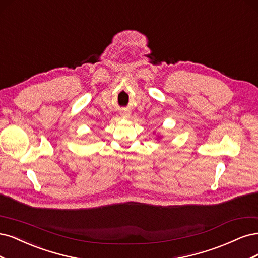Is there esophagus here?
<instances>
[{
	"instance_id": "34e87169",
	"label": "esophagus",
	"mask_w": 258,
	"mask_h": 258,
	"mask_svg": "<svg viewBox=\"0 0 258 258\" xmlns=\"http://www.w3.org/2000/svg\"><path fill=\"white\" fill-rule=\"evenodd\" d=\"M121 115H122V117H124V118H125V117H128V115H130V112H128V111H121Z\"/></svg>"
}]
</instances>
